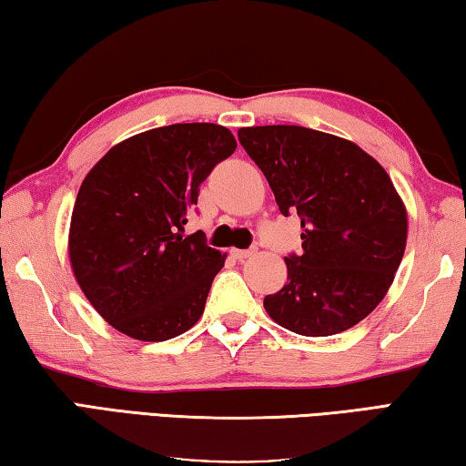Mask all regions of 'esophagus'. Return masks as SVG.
Segmentation results:
<instances>
[{"mask_svg":"<svg viewBox=\"0 0 466 466\" xmlns=\"http://www.w3.org/2000/svg\"><path fill=\"white\" fill-rule=\"evenodd\" d=\"M258 249L256 248H249V249H231V256L235 259H248L251 256H256Z\"/></svg>","mask_w":466,"mask_h":466,"instance_id":"34e87169","label":"esophagus"}]
</instances>
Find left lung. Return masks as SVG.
Returning a JSON list of instances; mask_svg holds the SVG:
<instances>
[{
	"label": "left lung",
	"mask_w": 466,
	"mask_h": 466,
	"mask_svg": "<svg viewBox=\"0 0 466 466\" xmlns=\"http://www.w3.org/2000/svg\"><path fill=\"white\" fill-rule=\"evenodd\" d=\"M284 217H300L303 251L284 258L289 282L264 299L272 319L325 338L360 323L401 264L407 212L377 159L346 138L274 125L239 128Z\"/></svg>",
	"instance_id": "left-lung-1"
}]
</instances>
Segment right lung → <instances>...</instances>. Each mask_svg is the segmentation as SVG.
<instances>
[{
  "label": "right lung",
  "mask_w": 466,
  "mask_h": 466,
  "mask_svg": "<svg viewBox=\"0 0 466 466\" xmlns=\"http://www.w3.org/2000/svg\"><path fill=\"white\" fill-rule=\"evenodd\" d=\"M231 130L184 122L135 135L81 184L69 259L89 303L135 339L166 341L200 319L225 256L184 235L200 184L235 151Z\"/></svg>",
  "instance_id": "1"
}]
</instances>
